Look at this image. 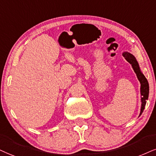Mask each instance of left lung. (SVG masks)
I'll return each instance as SVG.
<instances>
[{
    "label": "left lung",
    "mask_w": 156,
    "mask_h": 156,
    "mask_svg": "<svg viewBox=\"0 0 156 156\" xmlns=\"http://www.w3.org/2000/svg\"><path fill=\"white\" fill-rule=\"evenodd\" d=\"M125 59L128 61L129 63H131L132 68H133L134 72L137 74V79L139 80V81L141 84V87H140V92H141V95H142V106H141V111H140V114L141 115L143 113L144 109H145L146 102L148 98V95H149V84L148 82H147V79L145 78V76L143 74V73L140 71V69L139 67V64H138L137 60L134 58V55H132L131 53H123Z\"/></svg>",
    "instance_id": "left-lung-1"
}]
</instances>
